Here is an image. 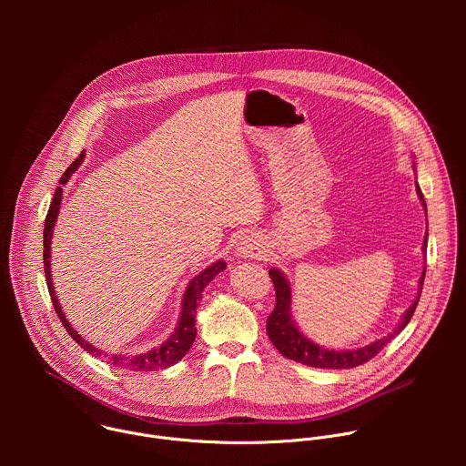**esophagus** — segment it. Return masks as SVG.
Here are the masks:
<instances>
[{"instance_id":"1","label":"esophagus","mask_w":466,"mask_h":466,"mask_svg":"<svg viewBox=\"0 0 466 466\" xmlns=\"http://www.w3.org/2000/svg\"><path fill=\"white\" fill-rule=\"evenodd\" d=\"M236 250H238V256H241V258H261L265 252L258 236H245L238 243Z\"/></svg>"}]
</instances>
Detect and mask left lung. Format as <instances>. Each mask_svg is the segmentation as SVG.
<instances>
[{"label":"left lung","mask_w":466,"mask_h":466,"mask_svg":"<svg viewBox=\"0 0 466 466\" xmlns=\"http://www.w3.org/2000/svg\"><path fill=\"white\" fill-rule=\"evenodd\" d=\"M419 195H420L422 205L426 207L420 189H419ZM426 247H428V232H426V239H424V250H426ZM269 277H271V280L275 284V291H277L275 309L268 317V326H265L268 328V336H269L271 343L288 360L299 361L308 367H317V369H350V367H358V365H363L369 360H372L394 336L400 334V331L408 326V322L411 320V317L415 313L419 299H420V291H419L417 300L406 311L400 326H398L392 334H389L385 339H378V341L370 343L369 347H363L358 350H326V349L313 345L309 339H306L297 329L295 322L291 320V313H289L291 291H289V286H288L284 275L279 269H271ZM424 277H426V271L422 273L420 282H419L420 289L424 284Z\"/></svg>","instance_id":"obj_1"}]
</instances>
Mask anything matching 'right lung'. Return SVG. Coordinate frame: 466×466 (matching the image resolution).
<instances>
[{
	"mask_svg": "<svg viewBox=\"0 0 466 466\" xmlns=\"http://www.w3.org/2000/svg\"><path fill=\"white\" fill-rule=\"evenodd\" d=\"M85 158V153H81L72 164L70 167L66 169L60 177V184H66L68 182V178L72 177V173L81 166ZM60 201H62V187L56 186L55 189V195H53V201L49 205V210H47V216H46V223H44V271H46V282H47V291H49V297H51V302H53V308L62 322V326L68 329L70 338L79 343L88 354L96 356V358H105L110 365L114 367H119V369H125V370H138V372H147V370H158V369H166V367H171L173 363L180 361L186 352L191 349L193 341H195V336H197V328H195V308L198 306V300H201L203 297V289L208 286V282L221 271L227 269V263L223 259L216 261L214 265H210V268H207L201 275H197L189 286H187V291L184 295V300H182V313H180V320H178V326L177 329L173 331V336L160 347V349H155V350H149L146 354H138V356H119V354H106L96 347H92L88 341H85L77 331L70 326V322L66 320L62 309H60V304L55 297V289H53V284H51V275H49V245H51V234H53V227H55V219H56V214H58V208H60Z\"/></svg>",
	"mask_w": 466,
	"mask_h": 466,
	"instance_id": "right-lung-1",
	"label": "right lung"
}]
</instances>
